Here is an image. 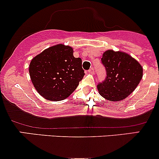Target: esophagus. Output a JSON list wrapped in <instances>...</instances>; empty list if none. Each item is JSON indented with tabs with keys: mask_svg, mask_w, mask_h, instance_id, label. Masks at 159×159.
Segmentation results:
<instances>
[{
	"mask_svg": "<svg viewBox=\"0 0 159 159\" xmlns=\"http://www.w3.org/2000/svg\"><path fill=\"white\" fill-rule=\"evenodd\" d=\"M89 73L94 74V68H90L89 70Z\"/></svg>",
	"mask_w": 159,
	"mask_h": 159,
	"instance_id": "1",
	"label": "esophagus"
}]
</instances>
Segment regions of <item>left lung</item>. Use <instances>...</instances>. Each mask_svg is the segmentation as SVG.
I'll return each mask as SVG.
<instances>
[{"mask_svg": "<svg viewBox=\"0 0 159 159\" xmlns=\"http://www.w3.org/2000/svg\"><path fill=\"white\" fill-rule=\"evenodd\" d=\"M102 62L106 68L107 77L97 88L106 100L119 102L130 95L143 76L142 65L137 60L123 51H105Z\"/></svg>", "mask_w": 159, "mask_h": 159, "instance_id": "obj_1", "label": "left lung"}]
</instances>
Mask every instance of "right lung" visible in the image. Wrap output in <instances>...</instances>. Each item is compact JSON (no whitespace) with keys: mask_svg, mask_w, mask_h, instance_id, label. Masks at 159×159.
Listing matches in <instances>:
<instances>
[{"mask_svg":"<svg viewBox=\"0 0 159 159\" xmlns=\"http://www.w3.org/2000/svg\"><path fill=\"white\" fill-rule=\"evenodd\" d=\"M70 46L58 44L44 50L30 61L29 75L34 87L44 98H67L84 77L81 59L75 57Z\"/></svg>","mask_w":159,"mask_h":159,"instance_id":"1","label":"right lung"}]
</instances>
